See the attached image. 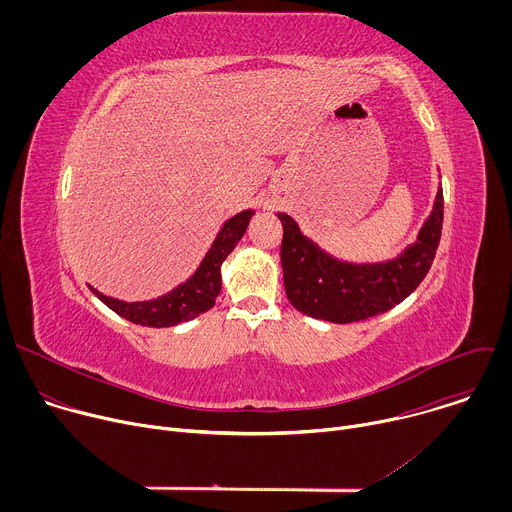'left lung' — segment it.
<instances>
[{"mask_svg":"<svg viewBox=\"0 0 512 512\" xmlns=\"http://www.w3.org/2000/svg\"><path fill=\"white\" fill-rule=\"evenodd\" d=\"M281 269L289 304L298 312L334 324H350L383 314L401 304L427 275L444 223V192L435 194L433 208L415 241L385 261H344L306 237L285 212Z\"/></svg>","mask_w":512,"mask_h":512,"instance_id":"8db88e82","label":"left lung"}]
</instances>
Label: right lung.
Listing matches in <instances>:
<instances>
[{
  "instance_id": "1",
  "label": "right lung",
  "mask_w": 512,
  "mask_h": 512,
  "mask_svg": "<svg viewBox=\"0 0 512 512\" xmlns=\"http://www.w3.org/2000/svg\"><path fill=\"white\" fill-rule=\"evenodd\" d=\"M253 214L255 210L247 208L227 218L223 227L218 229L210 249L206 251V255L202 257L194 273L186 281L166 291V294L160 298L143 300V302H125V300L101 294V291L95 289L93 285H89V289L107 308H111L115 314H119L121 318L133 324L148 326V328H168V326L188 322L208 312L214 306V300L218 294H221V287H223V275H221L223 261L229 257V253L237 247V243L245 235Z\"/></svg>"
}]
</instances>
